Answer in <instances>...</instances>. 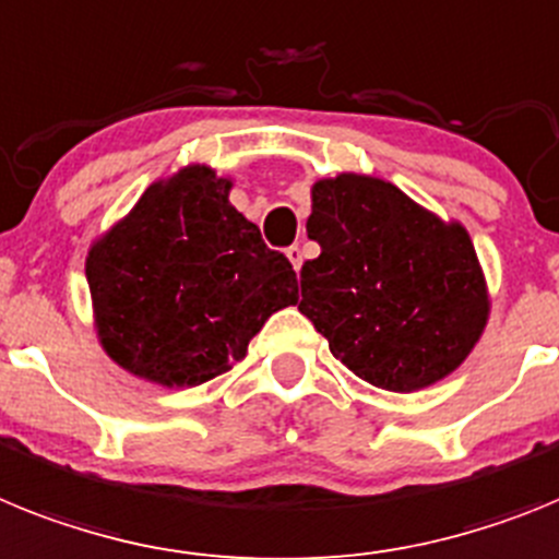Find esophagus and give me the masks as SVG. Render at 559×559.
Returning <instances> with one entry per match:
<instances>
[{"instance_id": "esophagus-1", "label": "esophagus", "mask_w": 559, "mask_h": 559, "mask_svg": "<svg viewBox=\"0 0 559 559\" xmlns=\"http://www.w3.org/2000/svg\"><path fill=\"white\" fill-rule=\"evenodd\" d=\"M286 259L293 261L295 273H300V264H304V252H300V247H298V245L286 247Z\"/></svg>"}]
</instances>
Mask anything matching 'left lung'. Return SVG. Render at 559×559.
I'll return each instance as SVG.
<instances>
[{"mask_svg":"<svg viewBox=\"0 0 559 559\" xmlns=\"http://www.w3.org/2000/svg\"><path fill=\"white\" fill-rule=\"evenodd\" d=\"M300 270V314L329 352L385 391H419L464 362L487 323L489 300L475 247L391 182L357 174L312 188Z\"/></svg>","mask_w":559,"mask_h":559,"instance_id":"8db88e82","label":"left lung"}]
</instances>
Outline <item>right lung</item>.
<instances>
[{"label":"right lung","mask_w":559,"mask_h":559,"mask_svg":"<svg viewBox=\"0 0 559 559\" xmlns=\"http://www.w3.org/2000/svg\"><path fill=\"white\" fill-rule=\"evenodd\" d=\"M227 193V179L191 165L148 188L90 250L100 343L126 371L202 385L245 357L270 314L298 304L293 264Z\"/></svg>","instance_id":"right-lung-1"}]
</instances>
